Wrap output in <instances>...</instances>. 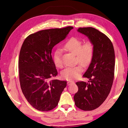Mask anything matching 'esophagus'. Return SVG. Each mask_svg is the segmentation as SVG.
Masks as SVG:
<instances>
[{"label":"esophagus","mask_w":128,"mask_h":128,"mask_svg":"<svg viewBox=\"0 0 128 128\" xmlns=\"http://www.w3.org/2000/svg\"><path fill=\"white\" fill-rule=\"evenodd\" d=\"M73 83V81H68V82H67V84H68V85H70V84H72Z\"/></svg>","instance_id":"esophagus-1"}]
</instances>
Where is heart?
<instances>
[{
    "instance_id": "b5f03b06",
    "label": "heart",
    "mask_w": 128,
    "mask_h": 128,
    "mask_svg": "<svg viewBox=\"0 0 128 128\" xmlns=\"http://www.w3.org/2000/svg\"><path fill=\"white\" fill-rule=\"evenodd\" d=\"M80 39L72 37L63 45V48L75 55L76 62H80L84 66H87L92 62L94 54V47L92 43L87 41L82 43ZM54 62L58 68H62V51L57 49L54 52ZM81 64L73 67H68L62 71V77L68 81H72L80 76L83 69Z\"/></svg>"
}]
</instances>
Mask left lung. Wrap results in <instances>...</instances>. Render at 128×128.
<instances>
[{"instance_id":"left-lung-1","label":"left lung","mask_w":128,"mask_h":128,"mask_svg":"<svg viewBox=\"0 0 128 128\" xmlns=\"http://www.w3.org/2000/svg\"><path fill=\"white\" fill-rule=\"evenodd\" d=\"M78 32L88 36L94 47L92 62L83 75L88 83L78 81V90L74 96L76 107L83 111L98 108L107 98L113 84L115 65L112 43L104 34L92 27L80 28Z\"/></svg>"}]
</instances>
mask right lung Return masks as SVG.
Returning a JSON list of instances; mask_svg holds the SVG:
<instances>
[{"instance_id":"obj_1","label":"right lung","mask_w":128,"mask_h":128,"mask_svg":"<svg viewBox=\"0 0 128 128\" xmlns=\"http://www.w3.org/2000/svg\"><path fill=\"white\" fill-rule=\"evenodd\" d=\"M73 28L40 30L28 36L21 46L18 59L21 88L28 102L39 111L55 108L66 87V81L51 80L58 74L51 52Z\"/></svg>"}]
</instances>
